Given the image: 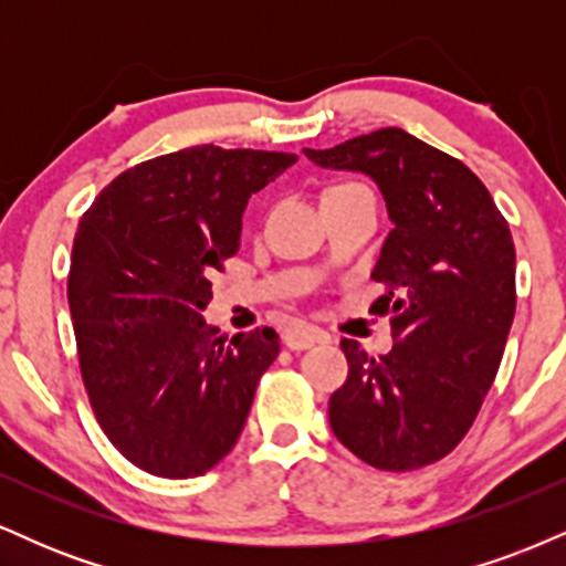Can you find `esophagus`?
Masks as SVG:
<instances>
[{"mask_svg":"<svg viewBox=\"0 0 566 566\" xmlns=\"http://www.w3.org/2000/svg\"><path fill=\"white\" fill-rule=\"evenodd\" d=\"M324 340H327V333L319 327H295L284 335V346H287L290 350H305V348L316 346V343H324Z\"/></svg>","mask_w":566,"mask_h":566,"instance_id":"1","label":"esophagus"}]
</instances>
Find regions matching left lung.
Returning a JSON list of instances; mask_svg holds the SVG:
<instances>
[{"instance_id":"8db88e82","label":"left lung","mask_w":566,"mask_h":566,"mask_svg":"<svg viewBox=\"0 0 566 566\" xmlns=\"http://www.w3.org/2000/svg\"><path fill=\"white\" fill-rule=\"evenodd\" d=\"M305 157L367 172L394 220L373 271L394 348L375 359L343 337L348 378L329 396V426L373 469H423L469 433L503 359L516 311L509 220L463 161L399 127Z\"/></svg>"}]
</instances>
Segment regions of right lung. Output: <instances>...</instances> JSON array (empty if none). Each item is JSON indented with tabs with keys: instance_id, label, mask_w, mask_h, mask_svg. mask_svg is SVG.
<instances>
[{
	"instance_id": "obj_1",
	"label": "right lung",
	"mask_w": 566,
	"mask_h": 566,
	"mask_svg": "<svg viewBox=\"0 0 566 566\" xmlns=\"http://www.w3.org/2000/svg\"><path fill=\"white\" fill-rule=\"evenodd\" d=\"M295 159L184 148L116 175L80 220L69 305L84 391L108 441L146 473L201 476L242 433L279 335H218L201 311L239 252L247 199Z\"/></svg>"
}]
</instances>
